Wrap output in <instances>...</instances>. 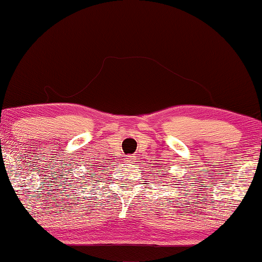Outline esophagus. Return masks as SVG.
Wrapping results in <instances>:
<instances>
[{"mask_svg": "<svg viewBox=\"0 0 262 262\" xmlns=\"http://www.w3.org/2000/svg\"><path fill=\"white\" fill-rule=\"evenodd\" d=\"M134 160H135L134 156H128V158L126 159V161L128 162V164H131V162H134Z\"/></svg>", "mask_w": 262, "mask_h": 262, "instance_id": "esophagus-1", "label": "esophagus"}]
</instances>
